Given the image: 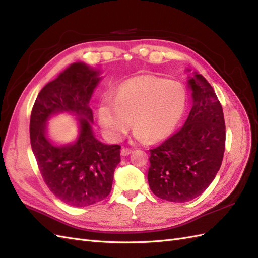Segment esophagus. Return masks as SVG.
I'll list each match as a JSON object with an SVG mask.
<instances>
[{"mask_svg": "<svg viewBox=\"0 0 258 258\" xmlns=\"http://www.w3.org/2000/svg\"><path fill=\"white\" fill-rule=\"evenodd\" d=\"M131 153H132V150L127 149V147H123V149L120 150V154H122L123 156L128 155V154H131Z\"/></svg>", "mask_w": 258, "mask_h": 258, "instance_id": "obj_1", "label": "esophagus"}]
</instances>
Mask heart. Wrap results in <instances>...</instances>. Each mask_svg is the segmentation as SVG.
I'll return each mask as SVG.
<instances>
[{
  "instance_id": "heart-1",
  "label": "heart",
  "mask_w": 258,
  "mask_h": 258,
  "mask_svg": "<svg viewBox=\"0 0 258 258\" xmlns=\"http://www.w3.org/2000/svg\"><path fill=\"white\" fill-rule=\"evenodd\" d=\"M103 101L98 118L104 132L118 141L131 126L136 139L156 142L167 138L182 119L187 93L182 83L156 76H138L125 81Z\"/></svg>"
}]
</instances>
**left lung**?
I'll return each instance as SVG.
<instances>
[{
	"instance_id": "1",
	"label": "left lung",
	"mask_w": 258,
	"mask_h": 258,
	"mask_svg": "<svg viewBox=\"0 0 258 258\" xmlns=\"http://www.w3.org/2000/svg\"><path fill=\"white\" fill-rule=\"evenodd\" d=\"M188 84L193 106L185 124L150 150V188L160 199L175 203L194 200L211 185L225 151V120L215 92L201 74Z\"/></svg>"
}]
</instances>
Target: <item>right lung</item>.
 <instances>
[{"instance_id":"obj_1","label":"right lung","mask_w":258,"mask_h":258,"mask_svg":"<svg viewBox=\"0 0 258 258\" xmlns=\"http://www.w3.org/2000/svg\"><path fill=\"white\" fill-rule=\"evenodd\" d=\"M98 81L96 71L74 63L43 87L31 113V146L43 180L71 206H89L107 197L120 161V146L103 144L92 132L89 103ZM64 110L80 116L81 133L74 145L55 147L46 139L45 123L52 113Z\"/></svg>"}]
</instances>
